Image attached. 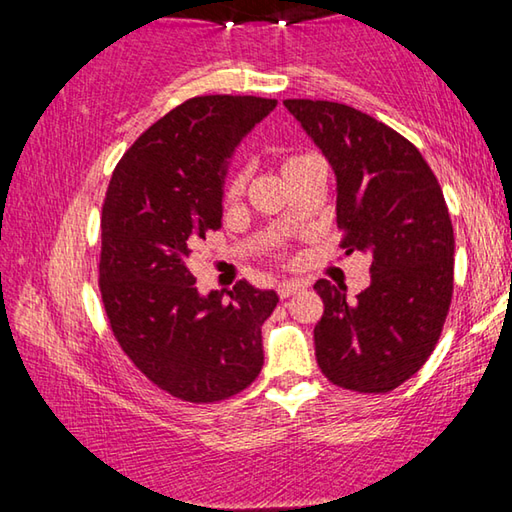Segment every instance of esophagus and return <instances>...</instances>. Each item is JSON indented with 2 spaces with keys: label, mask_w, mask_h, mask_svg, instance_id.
Wrapping results in <instances>:
<instances>
[{
  "label": "esophagus",
  "mask_w": 512,
  "mask_h": 512,
  "mask_svg": "<svg viewBox=\"0 0 512 512\" xmlns=\"http://www.w3.org/2000/svg\"><path fill=\"white\" fill-rule=\"evenodd\" d=\"M302 289V284L300 282H282L280 287H277V296H280L282 300L284 298H291V296H296V293H300Z\"/></svg>",
  "instance_id": "1"
}]
</instances>
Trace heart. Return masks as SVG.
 I'll return each mask as SVG.
<instances>
[{"label": "heart", "mask_w": 512, "mask_h": 512, "mask_svg": "<svg viewBox=\"0 0 512 512\" xmlns=\"http://www.w3.org/2000/svg\"><path fill=\"white\" fill-rule=\"evenodd\" d=\"M311 160H314V155L287 153V155H282L280 162H277V164H280V173L284 176V180H291ZM246 187H248V167H244V164H239V167H235V169L230 171L228 180H225V187H223L225 201H239V198L244 196Z\"/></svg>", "instance_id": "b5f03b06"}]
</instances>
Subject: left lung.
I'll use <instances>...</instances> for the list:
<instances>
[{"mask_svg": "<svg viewBox=\"0 0 512 512\" xmlns=\"http://www.w3.org/2000/svg\"><path fill=\"white\" fill-rule=\"evenodd\" d=\"M336 173L345 253L372 257L370 287L314 284L323 316L316 361L345 391L391 393L411 379L443 334L454 296V228L436 176L404 135L336 101L287 99Z\"/></svg>", "mask_w": 512, "mask_h": 512, "instance_id": "8db88e82", "label": "left lung"}]
</instances>
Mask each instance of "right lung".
<instances>
[{
	"label": "right lung",
	"mask_w": 512,
	"mask_h": 512,
	"mask_svg": "<svg viewBox=\"0 0 512 512\" xmlns=\"http://www.w3.org/2000/svg\"><path fill=\"white\" fill-rule=\"evenodd\" d=\"M275 99L207 94L167 112L112 171L101 210L99 289L112 334L160 391L228 400L264 366L262 325L277 293L246 280L203 298L189 257L221 228L223 162Z\"/></svg>",
	"instance_id": "add662e5"
}]
</instances>
